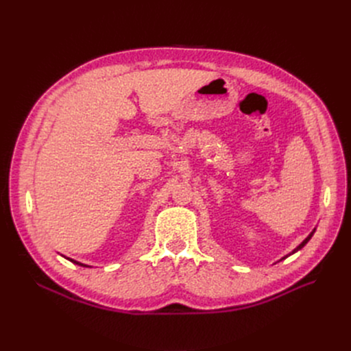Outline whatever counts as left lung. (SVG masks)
Segmentation results:
<instances>
[{
  "mask_svg": "<svg viewBox=\"0 0 351 351\" xmlns=\"http://www.w3.org/2000/svg\"><path fill=\"white\" fill-rule=\"evenodd\" d=\"M315 232H316V228H315V229H313V230H311V232H310V234H308V236H307V237H306V239H304V241H303V242H302V243H300V245H299V246H298V247H296V249H293V250H291V252H290V253H289V254H286V256H283V257H282V259H280V261H279V262H282V261H285V259H286V257H289V256H291V254H294V253H296V252H299V250H300V249H302V247H304V246H306V243H307V242H308V241H310V239H311V236H313V234H315Z\"/></svg>",
  "mask_w": 351,
  "mask_h": 351,
  "instance_id": "obj_1",
  "label": "left lung"
}]
</instances>
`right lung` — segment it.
<instances>
[{"mask_svg": "<svg viewBox=\"0 0 351 351\" xmlns=\"http://www.w3.org/2000/svg\"><path fill=\"white\" fill-rule=\"evenodd\" d=\"M65 257V256H64ZM65 259H68L69 262H72L73 265H78V266H82V267H90V266H88V265H84V263H80V262H77V261H73V259H69V257H65Z\"/></svg>", "mask_w": 351, "mask_h": 351, "instance_id": "add662e5", "label": "right lung"}]
</instances>
